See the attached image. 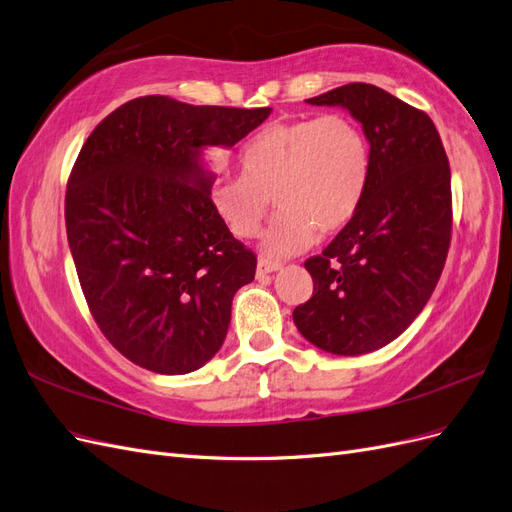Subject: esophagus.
Masks as SVG:
<instances>
[{
	"mask_svg": "<svg viewBox=\"0 0 512 512\" xmlns=\"http://www.w3.org/2000/svg\"><path fill=\"white\" fill-rule=\"evenodd\" d=\"M282 269V262H275V260H267V258H260L258 265H256V275L258 277H265L269 273H275Z\"/></svg>",
	"mask_w": 512,
	"mask_h": 512,
	"instance_id": "34e87169",
	"label": "esophagus"
}]
</instances>
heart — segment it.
Here are the masks:
<instances>
[{
  "label": "heart",
  "instance_id": "b5f03b06",
  "mask_svg": "<svg viewBox=\"0 0 512 512\" xmlns=\"http://www.w3.org/2000/svg\"><path fill=\"white\" fill-rule=\"evenodd\" d=\"M243 175H218L207 185L213 213L237 239L254 237L269 209L262 250L288 256L322 235L342 230L361 209L371 175V149L348 115L303 117L262 128L241 149Z\"/></svg>",
  "mask_w": 512,
  "mask_h": 512
}]
</instances>
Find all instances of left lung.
Here are the masks:
<instances>
[{
  "label": "left lung",
  "mask_w": 512,
  "mask_h": 512,
  "mask_svg": "<svg viewBox=\"0 0 512 512\" xmlns=\"http://www.w3.org/2000/svg\"><path fill=\"white\" fill-rule=\"evenodd\" d=\"M305 102L342 106L361 123L371 175L352 222L305 260L314 294L292 318L324 352H374L410 327L440 280L453 228L451 168L429 115L376 85L350 83Z\"/></svg>",
  "instance_id": "1"
}]
</instances>
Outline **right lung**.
Here are the masks:
<instances>
[{
  "mask_svg": "<svg viewBox=\"0 0 512 512\" xmlns=\"http://www.w3.org/2000/svg\"><path fill=\"white\" fill-rule=\"evenodd\" d=\"M269 115L145 96L85 141L66 190L68 243L91 316L132 363L181 376L222 348L256 256L209 205L205 151L235 147Z\"/></svg>",
  "mask_w": 512,
  "mask_h": 512,
  "instance_id": "add662e5",
  "label": "right lung"
}]
</instances>
